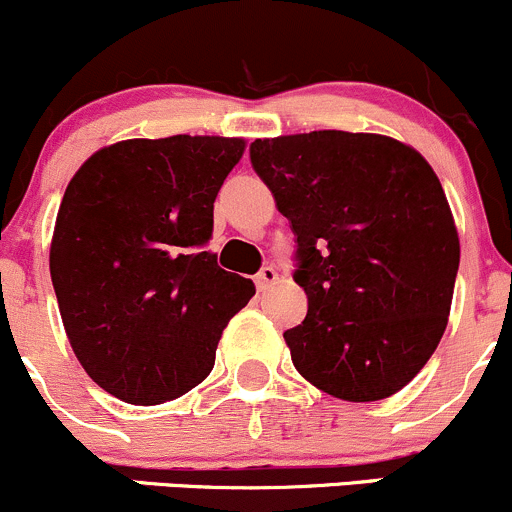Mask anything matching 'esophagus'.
I'll return each instance as SVG.
<instances>
[{
  "mask_svg": "<svg viewBox=\"0 0 512 512\" xmlns=\"http://www.w3.org/2000/svg\"><path fill=\"white\" fill-rule=\"evenodd\" d=\"M276 280H278L276 268H273V266H263L261 271L256 273V288L258 290H268L273 283H276Z\"/></svg>",
  "mask_w": 512,
  "mask_h": 512,
  "instance_id": "obj_1",
  "label": "esophagus"
}]
</instances>
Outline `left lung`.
<instances>
[{"label": "left lung", "mask_w": 512, "mask_h": 512, "mask_svg": "<svg viewBox=\"0 0 512 512\" xmlns=\"http://www.w3.org/2000/svg\"><path fill=\"white\" fill-rule=\"evenodd\" d=\"M251 166L298 236L307 315L283 337L300 376L349 403L398 393L437 349L459 271L432 166L390 136L334 129L256 139Z\"/></svg>", "instance_id": "1"}]
</instances>
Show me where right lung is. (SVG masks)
<instances>
[{"label": "right lung", "instance_id": "obj_1", "mask_svg": "<svg viewBox=\"0 0 512 512\" xmlns=\"http://www.w3.org/2000/svg\"><path fill=\"white\" fill-rule=\"evenodd\" d=\"M244 148L227 136L119 141L65 188L51 241L60 317L87 376L124 403H166L205 381L224 327L254 298L249 278L202 251Z\"/></svg>", "mask_w": 512, "mask_h": 512}]
</instances>
